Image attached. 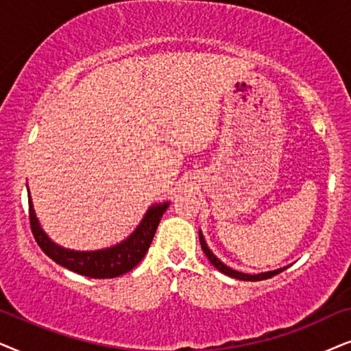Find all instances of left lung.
<instances>
[{
	"instance_id": "obj_1",
	"label": "left lung",
	"mask_w": 351,
	"mask_h": 351,
	"mask_svg": "<svg viewBox=\"0 0 351 351\" xmlns=\"http://www.w3.org/2000/svg\"><path fill=\"white\" fill-rule=\"evenodd\" d=\"M199 241H200V245H202L204 254L208 256L210 263H212V265L215 266V268H217L218 271H221V273L226 274V276H231V278H234V279H241V281H263V279H268V278L276 276V274L282 273V271L286 269V268H279V269L268 271V273H260V274H245V273H241V271H236V269L230 268V266H226V265L223 263L221 260H218L217 256L213 255V252L208 249L207 242H205V239H204L202 231H199Z\"/></svg>"
}]
</instances>
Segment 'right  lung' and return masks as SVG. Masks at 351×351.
Segmentation results:
<instances>
[{
    "label": "right lung",
    "instance_id": "add662e5",
    "mask_svg": "<svg viewBox=\"0 0 351 351\" xmlns=\"http://www.w3.org/2000/svg\"><path fill=\"white\" fill-rule=\"evenodd\" d=\"M170 202H163L152 205L144 215L143 221L139 226L130 234L123 242L117 244L109 249L93 250V252H77L64 249L46 236L41 230L38 219H36L34 204H32L29 193V215H30V228L34 237L40 249L54 260L56 263L64 266L73 273L82 274L86 278L95 279H110L121 276V274L132 271L139 261L147 254L151 242L156 234L158 223H160L162 215L165 213Z\"/></svg>",
    "mask_w": 351,
    "mask_h": 351
}]
</instances>
